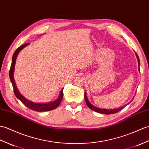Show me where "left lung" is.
Listing matches in <instances>:
<instances>
[{"mask_svg":"<svg viewBox=\"0 0 149 149\" xmlns=\"http://www.w3.org/2000/svg\"><path fill=\"white\" fill-rule=\"evenodd\" d=\"M136 54V57H137V58H138V65H139V70H140V59H139V57H138V56ZM84 95H85V102H86V104H87V107L91 109L92 110H93L94 111H96L97 112V113H103V114H107V115H109V114H113V113H117V112H118L119 111L122 110V109H123L125 106V105L124 106V107H122L121 108H117V109H113V110H107V109H101V108H97L94 107V106L92 105V104H91V102L88 101V99H87V95H86V93L85 92L84 94Z\"/></svg>","mask_w":149,"mask_h":149,"instance_id":"1","label":"left lung"}]
</instances>
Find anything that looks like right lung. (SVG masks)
<instances>
[{
    "label": "right lung",
    "instance_id": "1",
    "mask_svg": "<svg viewBox=\"0 0 149 149\" xmlns=\"http://www.w3.org/2000/svg\"><path fill=\"white\" fill-rule=\"evenodd\" d=\"M28 45H29V43H26L25 45H23L22 46L19 47V48H18L16 49V51L15 52L14 54H13V55L11 68H10V69H9V78L12 83L13 90H14V94L16 95V97H17L18 100L25 106V107H27L29 109H31V110H32L36 111H39V112L52 110H54V109L57 108L58 107V105L60 104V103L61 102L62 98H63V89H62L61 92L59 97L54 102H49V103H47V104H41V103L39 104V103H34V102L30 101L27 100V99H25L20 93H19V92L18 91L17 87H16V85L15 84V80H14V77H13L15 65V62H16V57H17V55L18 54V53L19 52V51H20L22 49L25 47L26 46Z\"/></svg>",
    "mask_w": 149,
    "mask_h": 149
}]
</instances>
